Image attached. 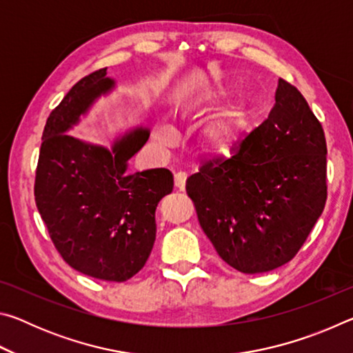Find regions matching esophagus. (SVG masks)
I'll return each instance as SVG.
<instances>
[{
	"label": "esophagus",
	"instance_id": "1",
	"mask_svg": "<svg viewBox=\"0 0 353 353\" xmlns=\"http://www.w3.org/2000/svg\"><path fill=\"white\" fill-rule=\"evenodd\" d=\"M185 182H187V172H183V171L176 172V174H174V185H176V188L183 191V190H185Z\"/></svg>",
	"mask_w": 353,
	"mask_h": 353
}]
</instances>
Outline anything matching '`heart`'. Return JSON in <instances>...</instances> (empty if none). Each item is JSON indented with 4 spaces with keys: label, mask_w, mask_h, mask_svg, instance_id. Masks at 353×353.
Masks as SVG:
<instances>
[{
    "label": "heart",
    "mask_w": 353,
    "mask_h": 353,
    "mask_svg": "<svg viewBox=\"0 0 353 353\" xmlns=\"http://www.w3.org/2000/svg\"><path fill=\"white\" fill-rule=\"evenodd\" d=\"M219 98V93L216 92H207L202 93L198 98L199 103L212 104ZM205 140L210 146L218 149H225L232 145V141L235 140L236 135V121L230 117H221L216 118L214 121L208 124L205 129Z\"/></svg>",
    "instance_id": "obj_1"
}]
</instances>
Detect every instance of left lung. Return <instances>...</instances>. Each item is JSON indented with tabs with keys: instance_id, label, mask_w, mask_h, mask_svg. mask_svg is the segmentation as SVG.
<instances>
[{
	"instance_id": "8db88e82",
	"label": "left lung",
	"mask_w": 353,
	"mask_h": 353,
	"mask_svg": "<svg viewBox=\"0 0 353 353\" xmlns=\"http://www.w3.org/2000/svg\"><path fill=\"white\" fill-rule=\"evenodd\" d=\"M199 224L244 274L292 260L324 212L327 143L301 92L280 77L276 104L230 157L214 155L187 181Z\"/></svg>"
}]
</instances>
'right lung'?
<instances>
[{"label":"right lung","instance_id":"add662e5","mask_svg":"<svg viewBox=\"0 0 353 353\" xmlns=\"http://www.w3.org/2000/svg\"><path fill=\"white\" fill-rule=\"evenodd\" d=\"M105 70L76 82L48 117L34 196L52 244L73 270L126 282L151 254L155 208L172 191V174L165 168L124 174L128 160L148 141V130L124 137L113 154L63 134L113 85Z\"/></svg>","mask_w":353,"mask_h":353}]
</instances>
